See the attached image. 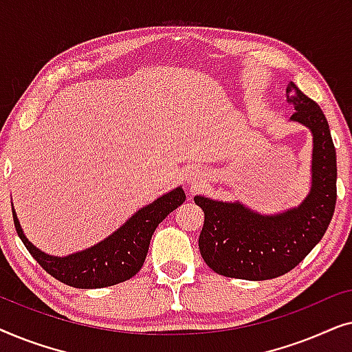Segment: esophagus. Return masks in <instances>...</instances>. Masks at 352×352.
I'll return each instance as SVG.
<instances>
[{
    "mask_svg": "<svg viewBox=\"0 0 352 352\" xmlns=\"http://www.w3.org/2000/svg\"><path fill=\"white\" fill-rule=\"evenodd\" d=\"M190 182H192V184H195V182H194V181H192V179H190Z\"/></svg>",
    "mask_w": 352,
    "mask_h": 352,
    "instance_id": "obj_1",
    "label": "esophagus"
}]
</instances>
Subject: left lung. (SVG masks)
Here are the masks:
<instances>
[{
  "label": "left lung",
  "mask_w": 352,
  "mask_h": 352,
  "mask_svg": "<svg viewBox=\"0 0 352 352\" xmlns=\"http://www.w3.org/2000/svg\"><path fill=\"white\" fill-rule=\"evenodd\" d=\"M287 100L296 110L290 122L312 134L311 187L298 206L264 214L242 201L195 195L205 223L199 237L204 261L224 277L267 280L298 266L320 242L336 204V152L324 112L288 81Z\"/></svg>",
  "instance_id": "left-lung-1"
}]
</instances>
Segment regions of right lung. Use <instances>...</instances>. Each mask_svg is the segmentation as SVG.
<instances>
[{
    "mask_svg": "<svg viewBox=\"0 0 352 352\" xmlns=\"http://www.w3.org/2000/svg\"><path fill=\"white\" fill-rule=\"evenodd\" d=\"M184 200L182 187H176L139 208L126 223L99 243L67 256H54L36 248L23 234L14 206L12 216L19 237L47 274L75 288H104L128 280L141 271L157 226Z\"/></svg>",
    "mask_w": 352,
    "mask_h": 352,
    "instance_id": "1",
    "label": "right lung"
}]
</instances>
